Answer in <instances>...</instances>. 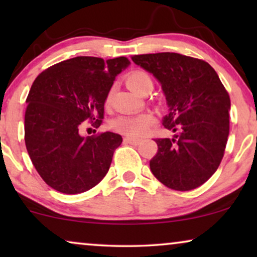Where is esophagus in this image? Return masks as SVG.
I'll return each instance as SVG.
<instances>
[{"mask_svg": "<svg viewBox=\"0 0 257 257\" xmlns=\"http://www.w3.org/2000/svg\"><path fill=\"white\" fill-rule=\"evenodd\" d=\"M124 140L126 143L131 144V145H139L140 142H142L139 138H132V137H125Z\"/></svg>", "mask_w": 257, "mask_h": 257, "instance_id": "1", "label": "esophagus"}]
</instances>
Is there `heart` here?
Listing matches in <instances>:
<instances>
[{
    "label": "heart",
    "instance_id": "heart-1",
    "mask_svg": "<svg viewBox=\"0 0 257 257\" xmlns=\"http://www.w3.org/2000/svg\"><path fill=\"white\" fill-rule=\"evenodd\" d=\"M127 86L135 92L143 94L149 87H153L152 78L149 73L142 70H136L130 73L126 79ZM112 99V91L107 93L106 103L108 104ZM156 118L150 112H143L138 114H122L114 118L111 122V127L114 131L124 133L131 137H140L145 135L151 125L154 124Z\"/></svg>",
    "mask_w": 257,
    "mask_h": 257
}]
</instances>
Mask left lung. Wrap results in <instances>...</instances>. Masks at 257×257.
Wrapping results in <instances>:
<instances>
[{
  "label": "left lung",
  "instance_id": "1",
  "mask_svg": "<svg viewBox=\"0 0 257 257\" xmlns=\"http://www.w3.org/2000/svg\"><path fill=\"white\" fill-rule=\"evenodd\" d=\"M132 61L159 80L170 107L163 125L178 132L156 139L150 168L161 184L191 191L219 167L229 135L230 98L212 66L175 52L135 55Z\"/></svg>",
  "mask_w": 257,
  "mask_h": 257
}]
</instances>
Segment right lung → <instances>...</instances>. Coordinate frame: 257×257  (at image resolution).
Here are the masks:
<instances>
[{
  "label": "right lung",
  "mask_w": 257,
  "mask_h": 257,
  "mask_svg": "<svg viewBox=\"0 0 257 257\" xmlns=\"http://www.w3.org/2000/svg\"><path fill=\"white\" fill-rule=\"evenodd\" d=\"M126 57L79 56L41 72L27 97L24 140L38 174L56 191L79 194L99 184L122 142L113 132L82 137L90 120L99 127L104 104L115 76L127 68Z\"/></svg>",
  "instance_id": "add662e5"
}]
</instances>
